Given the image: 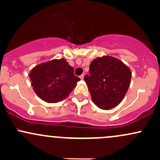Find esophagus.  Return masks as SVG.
<instances>
[{
  "label": "esophagus",
  "instance_id": "34e87169",
  "mask_svg": "<svg viewBox=\"0 0 160 160\" xmlns=\"http://www.w3.org/2000/svg\"><path fill=\"white\" fill-rule=\"evenodd\" d=\"M83 78H84V74H82V75H80V78L81 79V80H82V79H83Z\"/></svg>",
  "mask_w": 160,
  "mask_h": 160
}]
</instances>
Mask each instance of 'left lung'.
Listing matches in <instances>:
<instances>
[{
  "label": "left lung",
  "instance_id": "8db88e82",
  "mask_svg": "<svg viewBox=\"0 0 160 160\" xmlns=\"http://www.w3.org/2000/svg\"><path fill=\"white\" fill-rule=\"evenodd\" d=\"M131 78V70L121 60L104 56L91 62L89 76L86 75L84 80L93 103L102 110H110L122 102Z\"/></svg>",
  "mask_w": 160,
  "mask_h": 160
}]
</instances>
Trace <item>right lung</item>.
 <instances>
[{
    "label": "right lung",
    "instance_id": "obj_1",
    "mask_svg": "<svg viewBox=\"0 0 160 160\" xmlns=\"http://www.w3.org/2000/svg\"><path fill=\"white\" fill-rule=\"evenodd\" d=\"M29 77L34 92L47 103H57L65 99L80 80L65 58L36 65Z\"/></svg>",
    "mask_w": 160,
    "mask_h": 160
}]
</instances>
